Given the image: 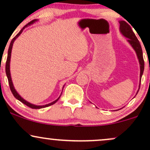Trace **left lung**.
<instances>
[{
  "instance_id": "left-lung-1",
  "label": "left lung",
  "mask_w": 150,
  "mask_h": 150,
  "mask_svg": "<svg viewBox=\"0 0 150 150\" xmlns=\"http://www.w3.org/2000/svg\"><path fill=\"white\" fill-rule=\"evenodd\" d=\"M120 30L121 33L125 36V37L128 38V42L131 44L134 49H135L136 53H137V58L139 59V62L140 64V82H141V77H142V74L144 71V62L143 59V56H142V50L140 42L137 39V37L135 36V33L132 30L130 26L125 21H120ZM140 89V88H139ZM139 91V90H138ZM137 91V92H138Z\"/></svg>"
}]
</instances>
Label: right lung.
Masks as SVG:
<instances>
[{
  "instance_id": "1",
  "label": "right lung",
  "mask_w": 150,
  "mask_h": 150,
  "mask_svg": "<svg viewBox=\"0 0 150 150\" xmlns=\"http://www.w3.org/2000/svg\"><path fill=\"white\" fill-rule=\"evenodd\" d=\"M35 21H36V20H32V21L29 22V23L27 24V25H26L25 26V27H24L23 28H22V30H20V32H19V33H18V34H17V35L15 36V37L14 38H13V39H12L11 42H10V46H9V49H8V58H7L6 64V72L7 77H8V83H9L10 89V90H11L12 93H13V96H14V97H15V98H16L17 99H18L19 101H21L22 103H23L24 104L27 105V106H28V107H30L31 108H35V109H37V108H44V107H48V106H51V105L54 104L55 103H56V101H57L58 100V99H59V98H60V97H61V96H60V97H58V99H56V101H53V102L50 103V104H46V105H45V106H35V105L30 104V103H29V102H27V101H26L25 100V99H22V98L21 97H20V95H19L18 93L16 91H15V88H14V87H13V82H12L11 77H10V56H11V51H12V48H13V43H14L15 40V39H16V38L18 37V36L20 35V34L22 33V30H23L24 29H25V27H27V25H31V24L34 23V22H35Z\"/></svg>"
}]
</instances>
